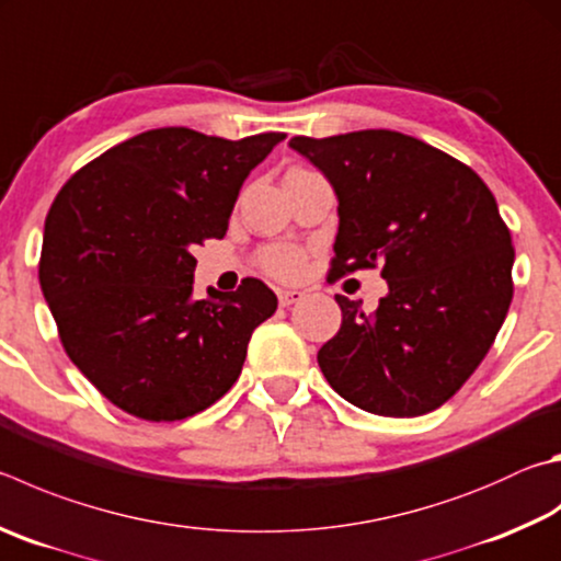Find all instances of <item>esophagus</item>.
I'll use <instances>...</instances> for the list:
<instances>
[{
    "label": "esophagus",
    "instance_id": "34e87169",
    "mask_svg": "<svg viewBox=\"0 0 561 561\" xmlns=\"http://www.w3.org/2000/svg\"><path fill=\"white\" fill-rule=\"evenodd\" d=\"M277 297H279L282 307H291V304H297L299 299H304V291H299V289H279Z\"/></svg>",
    "mask_w": 561,
    "mask_h": 561
}]
</instances>
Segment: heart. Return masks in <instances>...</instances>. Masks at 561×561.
<instances>
[{
  "label": "heart",
  "instance_id": "heart-1",
  "mask_svg": "<svg viewBox=\"0 0 561 561\" xmlns=\"http://www.w3.org/2000/svg\"><path fill=\"white\" fill-rule=\"evenodd\" d=\"M307 262V252L297 245H287V242H277V245H267L260 252L262 270L277 279H294L299 277Z\"/></svg>",
  "mask_w": 561,
  "mask_h": 561
}]
</instances>
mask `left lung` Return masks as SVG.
<instances>
[{"mask_svg": "<svg viewBox=\"0 0 561 561\" xmlns=\"http://www.w3.org/2000/svg\"><path fill=\"white\" fill-rule=\"evenodd\" d=\"M289 147L339 196L329 277L380 270L390 287L373 313L335 297L343 323L321 345V373L365 412L436 410L481 365L513 301L515 248L491 188L463 161L390 129Z\"/></svg>", "mask_w": 561, "mask_h": 561, "instance_id": "8db88e82", "label": "left lung"}]
</instances>
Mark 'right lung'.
<instances>
[{"label":"right lung","instance_id":"1","mask_svg":"<svg viewBox=\"0 0 561 561\" xmlns=\"http://www.w3.org/2000/svg\"><path fill=\"white\" fill-rule=\"evenodd\" d=\"M284 137L149 129L78 169L50 203L41 291L68 358L122 412L186 420L240 378L277 297L245 277L196 301L193 252L222 240L242 181Z\"/></svg>","mask_w":561,"mask_h":561}]
</instances>
